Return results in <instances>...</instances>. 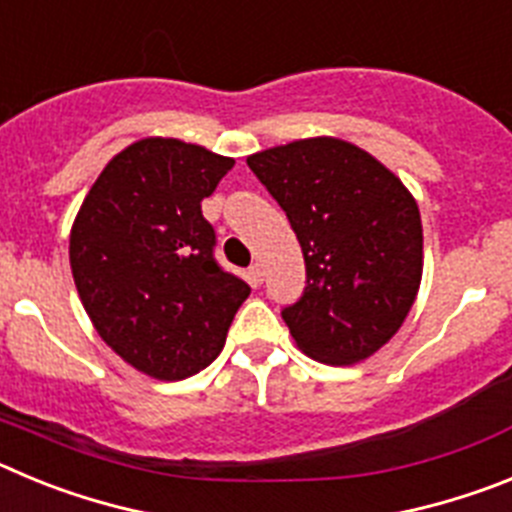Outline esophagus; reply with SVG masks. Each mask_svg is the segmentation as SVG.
<instances>
[{"instance_id":"esophagus-1","label":"esophagus","mask_w":512,"mask_h":512,"mask_svg":"<svg viewBox=\"0 0 512 512\" xmlns=\"http://www.w3.org/2000/svg\"><path fill=\"white\" fill-rule=\"evenodd\" d=\"M248 282H251L253 287H259V284L264 282V266L253 264L251 269H248Z\"/></svg>"}]
</instances>
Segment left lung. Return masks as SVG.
Instances as JSON below:
<instances>
[{
	"label": "left lung",
	"mask_w": 512,
	"mask_h": 512,
	"mask_svg": "<svg viewBox=\"0 0 512 512\" xmlns=\"http://www.w3.org/2000/svg\"><path fill=\"white\" fill-rule=\"evenodd\" d=\"M297 233L305 295L282 312L297 348L330 366L377 354L408 318L423 277L410 189L364 148L330 135L246 158Z\"/></svg>",
	"instance_id": "8db88e82"
}]
</instances>
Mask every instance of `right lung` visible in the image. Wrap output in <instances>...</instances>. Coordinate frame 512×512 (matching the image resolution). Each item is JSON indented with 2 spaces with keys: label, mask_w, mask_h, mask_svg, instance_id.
Returning <instances> with one entry per match:
<instances>
[{
  "label": "right lung",
  "mask_w": 512,
  "mask_h": 512,
  "mask_svg": "<svg viewBox=\"0 0 512 512\" xmlns=\"http://www.w3.org/2000/svg\"><path fill=\"white\" fill-rule=\"evenodd\" d=\"M233 164L179 138L135 140L104 166L71 225V274L94 330L161 382L210 366L251 295L217 266L202 217Z\"/></svg>",
  "instance_id": "add662e5"
}]
</instances>
